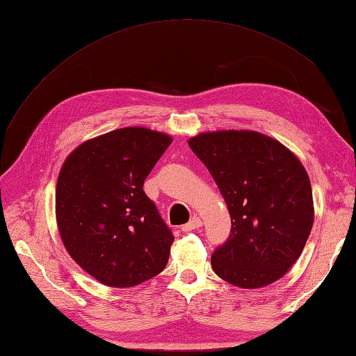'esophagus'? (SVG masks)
Masks as SVG:
<instances>
[{
	"instance_id": "1",
	"label": "esophagus",
	"mask_w": 356,
	"mask_h": 356,
	"mask_svg": "<svg viewBox=\"0 0 356 356\" xmlns=\"http://www.w3.org/2000/svg\"><path fill=\"white\" fill-rule=\"evenodd\" d=\"M200 226H202V220H200V217L194 216V217L191 218V220H190V223H186V225H184V226H182V231L188 232V231L197 229V228H200Z\"/></svg>"
}]
</instances>
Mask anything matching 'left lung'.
<instances>
[{
    "label": "left lung",
    "mask_w": 356,
    "mask_h": 356,
    "mask_svg": "<svg viewBox=\"0 0 356 356\" xmlns=\"http://www.w3.org/2000/svg\"><path fill=\"white\" fill-rule=\"evenodd\" d=\"M188 145L205 163L231 216V236L211 255L216 274L243 289L282 278L314 225L312 186L289 148L251 130L200 133Z\"/></svg>",
    "instance_id": "obj_1"
}]
</instances>
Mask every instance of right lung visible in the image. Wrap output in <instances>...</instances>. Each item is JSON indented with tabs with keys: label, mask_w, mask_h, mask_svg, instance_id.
Listing matches in <instances>:
<instances>
[{
	"label": "right lung",
	"mask_w": 356,
	"mask_h": 356,
	"mask_svg": "<svg viewBox=\"0 0 356 356\" xmlns=\"http://www.w3.org/2000/svg\"><path fill=\"white\" fill-rule=\"evenodd\" d=\"M168 134L127 127L82 142L56 182V223L72 259L97 282L133 287L156 277L174 237L143 193Z\"/></svg>",
	"instance_id": "add662e5"
}]
</instances>
